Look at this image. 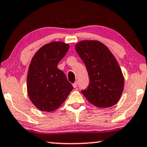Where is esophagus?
I'll return each mask as SVG.
<instances>
[{
  "instance_id": "1",
  "label": "esophagus",
  "mask_w": 147,
  "mask_h": 147,
  "mask_svg": "<svg viewBox=\"0 0 147 147\" xmlns=\"http://www.w3.org/2000/svg\"><path fill=\"white\" fill-rule=\"evenodd\" d=\"M73 87L74 88H76L77 87V82H74L73 84Z\"/></svg>"
}]
</instances>
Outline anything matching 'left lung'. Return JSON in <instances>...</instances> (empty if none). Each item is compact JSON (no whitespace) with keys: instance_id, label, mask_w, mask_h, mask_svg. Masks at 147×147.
Masks as SVG:
<instances>
[{"instance_id":"1","label":"left lung","mask_w":147,"mask_h":147,"mask_svg":"<svg viewBox=\"0 0 147 147\" xmlns=\"http://www.w3.org/2000/svg\"><path fill=\"white\" fill-rule=\"evenodd\" d=\"M75 49L84 63L90 80L82 94L99 108L113 106L124 88L123 75L115 56L106 45L97 40L81 41Z\"/></svg>"}]
</instances>
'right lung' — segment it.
<instances>
[{
  "label": "right lung",
  "instance_id": "1",
  "mask_svg": "<svg viewBox=\"0 0 147 147\" xmlns=\"http://www.w3.org/2000/svg\"><path fill=\"white\" fill-rule=\"evenodd\" d=\"M69 45L53 41L41 47L34 54L27 74V93L37 109L52 112L66 100L73 86L57 68Z\"/></svg>",
  "mask_w": 147,
  "mask_h": 147
}]
</instances>
